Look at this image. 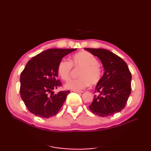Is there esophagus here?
I'll return each mask as SVG.
<instances>
[{
  "label": "esophagus",
  "instance_id": "34e87169",
  "mask_svg": "<svg viewBox=\"0 0 151 151\" xmlns=\"http://www.w3.org/2000/svg\"><path fill=\"white\" fill-rule=\"evenodd\" d=\"M73 91L75 93H83L82 91H80V90H73Z\"/></svg>",
  "mask_w": 151,
  "mask_h": 151
}]
</instances>
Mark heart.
I'll list each match as a JSON object with an SVG mask.
<instances>
[{
  "label": "heart",
  "instance_id": "heart-1",
  "mask_svg": "<svg viewBox=\"0 0 151 151\" xmlns=\"http://www.w3.org/2000/svg\"><path fill=\"white\" fill-rule=\"evenodd\" d=\"M72 66L81 67L78 78L70 80L65 87L72 90H81L91 84H96L101 81L102 71L99 62L94 55L87 51L79 52L70 58L69 61L63 59L58 65V73L63 81L70 77Z\"/></svg>",
  "mask_w": 151,
  "mask_h": 151
}]
</instances>
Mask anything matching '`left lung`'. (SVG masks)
Listing matches in <instances>:
<instances>
[{
	"label": "left lung",
	"instance_id": "8db88e82",
	"mask_svg": "<svg viewBox=\"0 0 151 151\" xmlns=\"http://www.w3.org/2000/svg\"><path fill=\"white\" fill-rule=\"evenodd\" d=\"M86 50L99 58L104 73L95 86L92 103L89 108L93 113L107 117L121 111L124 108L131 93L132 76L124 61L111 51L104 49Z\"/></svg>",
	"mask_w": 151,
	"mask_h": 151
}]
</instances>
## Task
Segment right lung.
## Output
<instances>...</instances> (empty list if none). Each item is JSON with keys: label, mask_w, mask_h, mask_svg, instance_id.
Here are the masks:
<instances>
[{"label": "right lung", "mask_w": 151, "mask_h": 151, "mask_svg": "<svg viewBox=\"0 0 151 151\" xmlns=\"http://www.w3.org/2000/svg\"><path fill=\"white\" fill-rule=\"evenodd\" d=\"M76 50L48 49L28 61L20 76V93L32 114L49 118L62 108L70 91H60L56 94L52 91L62 84L57 79L58 65L64 56Z\"/></svg>", "instance_id": "1"}]
</instances>
